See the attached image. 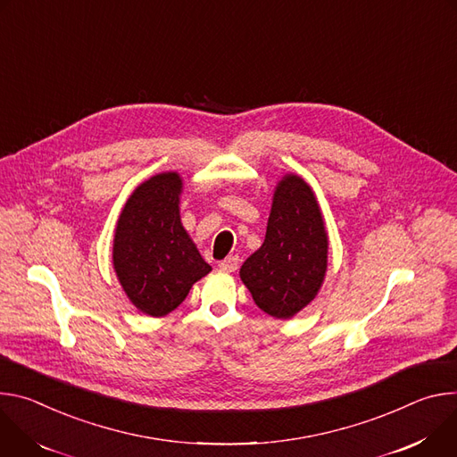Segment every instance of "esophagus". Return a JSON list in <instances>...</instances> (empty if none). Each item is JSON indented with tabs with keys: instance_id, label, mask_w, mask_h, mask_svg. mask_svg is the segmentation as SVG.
Returning a JSON list of instances; mask_svg holds the SVG:
<instances>
[{
	"instance_id": "obj_1",
	"label": "esophagus",
	"mask_w": 457,
	"mask_h": 457,
	"mask_svg": "<svg viewBox=\"0 0 457 457\" xmlns=\"http://www.w3.org/2000/svg\"><path fill=\"white\" fill-rule=\"evenodd\" d=\"M237 267H239V258L237 256H228L223 262H220V269L225 270V272H234V270H237Z\"/></svg>"
}]
</instances>
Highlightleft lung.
Segmentation results:
<instances>
[{
    "mask_svg": "<svg viewBox=\"0 0 457 457\" xmlns=\"http://www.w3.org/2000/svg\"><path fill=\"white\" fill-rule=\"evenodd\" d=\"M328 267V234L312 187L285 174L274 190L263 245L246 258L239 278L256 305L290 320L318 295Z\"/></svg>",
    "mask_w": 457,
    "mask_h": 457,
    "instance_id": "8db88e82",
    "label": "left lung"
}]
</instances>
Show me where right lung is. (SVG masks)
<instances>
[{"mask_svg": "<svg viewBox=\"0 0 457 457\" xmlns=\"http://www.w3.org/2000/svg\"><path fill=\"white\" fill-rule=\"evenodd\" d=\"M183 178L170 170L148 178L129 195L116 223L112 265L132 305L162 318L181 305L212 267L179 216Z\"/></svg>", "mask_w": 457, "mask_h": 457, "instance_id": "add662e5", "label": "right lung"}]
</instances>
